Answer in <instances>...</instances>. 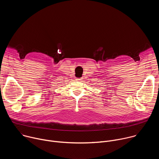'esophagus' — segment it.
Instances as JSON below:
<instances>
[{"label": "esophagus", "instance_id": "esophagus-1", "mask_svg": "<svg viewBox=\"0 0 159 159\" xmlns=\"http://www.w3.org/2000/svg\"><path fill=\"white\" fill-rule=\"evenodd\" d=\"M75 80H76L77 81H80V80H81L82 79H81V78H78V77H76Z\"/></svg>", "mask_w": 159, "mask_h": 159}]
</instances>
